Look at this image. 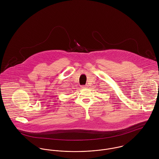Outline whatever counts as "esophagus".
I'll return each instance as SVG.
<instances>
[{"label":"esophagus","mask_w":159,"mask_h":159,"mask_svg":"<svg viewBox=\"0 0 159 159\" xmlns=\"http://www.w3.org/2000/svg\"><path fill=\"white\" fill-rule=\"evenodd\" d=\"M80 87H81L82 89H85L87 88V85H82V86H81Z\"/></svg>","instance_id":"34e87169"}]
</instances>
